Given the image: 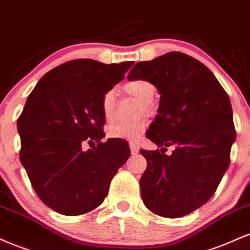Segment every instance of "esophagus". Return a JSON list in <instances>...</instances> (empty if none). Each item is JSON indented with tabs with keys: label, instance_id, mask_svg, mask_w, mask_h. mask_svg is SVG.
<instances>
[{
	"label": "esophagus",
	"instance_id": "esophagus-1",
	"mask_svg": "<svg viewBox=\"0 0 250 250\" xmlns=\"http://www.w3.org/2000/svg\"><path fill=\"white\" fill-rule=\"evenodd\" d=\"M130 148H131V153L132 154H137L138 152H139V146H138L137 144L131 143L130 144Z\"/></svg>",
	"mask_w": 250,
	"mask_h": 250
}]
</instances>
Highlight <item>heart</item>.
I'll return each instance as SVG.
<instances>
[{"mask_svg": "<svg viewBox=\"0 0 250 250\" xmlns=\"http://www.w3.org/2000/svg\"><path fill=\"white\" fill-rule=\"evenodd\" d=\"M123 89L126 93L136 97L137 99L143 102L144 110H152L151 101L155 95V87L153 84L145 79H136V81L127 82L124 84ZM114 105H116V92L114 90H108L102 101V110L106 119H110L112 117ZM146 127H147V122L145 119L136 120V122L113 123L107 127V136L110 138H116V139L136 142L142 137Z\"/></svg>", "mask_w": 250, "mask_h": 250, "instance_id": "obj_1", "label": "heart"}]
</instances>
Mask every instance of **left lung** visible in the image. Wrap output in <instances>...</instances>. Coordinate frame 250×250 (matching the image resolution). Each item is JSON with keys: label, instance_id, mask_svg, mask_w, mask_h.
Returning a JSON list of instances; mask_svg holds the SVG:
<instances>
[{"label": "left lung", "instance_id": "8db88e82", "mask_svg": "<svg viewBox=\"0 0 250 250\" xmlns=\"http://www.w3.org/2000/svg\"><path fill=\"white\" fill-rule=\"evenodd\" d=\"M127 79H145L160 93L146 136L164 152L140 149L147 160L142 199L157 215L181 218L212 198L229 166L236 138L230 101L207 66L181 52L139 62Z\"/></svg>", "mask_w": 250, "mask_h": 250}]
</instances>
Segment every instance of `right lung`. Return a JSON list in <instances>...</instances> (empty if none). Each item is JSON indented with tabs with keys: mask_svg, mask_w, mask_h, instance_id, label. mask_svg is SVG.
Instances as JSON below:
<instances>
[{
	"mask_svg": "<svg viewBox=\"0 0 250 250\" xmlns=\"http://www.w3.org/2000/svg\"><path fill=\"white\" fill-rule=\"evenodd\" d=\"M133 62H66L43 76L17 120L20 159L46 206L75 216L104 201L119 167L130 157L123 139L105 137L103 97L123 81ZM85 141L99 145L84 151Z\"/></svg>",
	"mask_w": 250,
	"mask_h": 250,
	"instance_id": "right-lung-1",
	"label": "right lung"
}]
</instances>
